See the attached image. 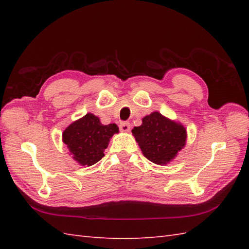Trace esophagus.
<instances>
[{
	"mask_svg": "<svg viewBox=\"0 0 249 249\" xmlns=\"http://www.w3.org/2000/svg\"><path fill=\"white\" fill-rule=\"evenodd\" d=\"M120 129L122 131H124V133H127V131L130 130V124L128 122H122L120 124Z\"/></svg>",
	"mask_w": 249,
	"mask_h": 249,
	"instance_id": "1",
	"label": "esophagus"
}]
</instances>
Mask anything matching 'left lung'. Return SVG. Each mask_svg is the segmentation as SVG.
Here are the masks:
<instances>
[{
	"mask_svg": "<svg viewBox=\"0 0 249 249\" xmlns=\"http://www.w3.org/2000/svg\"><path fill=\"white\" fill-rule=\"evenodd\" d=\"M143 155L156 165H167L186 143V129L181 123L152 112L131 130Z\"/></svg>",
	"mask_w": 249,
	"mask_h": 249,
	"instance_id": "8db88e82",
	"label": "left lung"
}]
</instances>
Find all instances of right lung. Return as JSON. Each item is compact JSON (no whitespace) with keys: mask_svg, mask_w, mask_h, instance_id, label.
I'll return each instance as SVG.
<instances>
[{"mask_svg":"<svg viewBox=\"0 0 249 249\" xmlns=\"http://www.w3.org/2000/svg\"><path fill=\"white\" fill-rule=\"evenodd\" d=\"M119 133L116 124L103 125L98 116L87 113L63 131L62 140L81 166H92L105 156L110 138Z\"/></svg>","mask_w":249,"mask_h":249,"instance_id":"1","label":"right lung"}]
</instances>
